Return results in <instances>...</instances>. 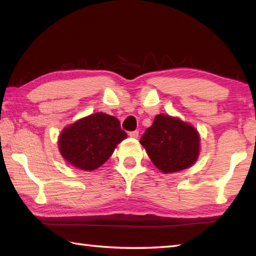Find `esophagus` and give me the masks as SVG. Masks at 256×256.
Returning <instances> with one entry per match:
<instances>
[{
    "mask_svg": "<svg viewBox=\"0 0 256 256\" xmlns=\"http://www.w3.org/2000/svg\"><path fill=\"white\" fill-rule=\"evenodd\" d=\"M128 135H130V136H131V138H138V131H136V130H135V131L130 132Z\"/></svg>",
    "mask_w": 256,
    "mask_h": 256,
    "instance_id": "34e87169",
    "label": "esophagus"
}]
</instances>
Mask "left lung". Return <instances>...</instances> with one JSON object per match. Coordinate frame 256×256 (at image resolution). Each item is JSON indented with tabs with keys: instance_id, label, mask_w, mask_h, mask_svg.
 <instances>
[{
	"instance_id": "left-lung-1",
	"label": "left lung",
	"mask_w": 256,
	"mask_h": 256,
	"mask_svg": "<svg viewBox=\"0 0 256 256\" xmlns=\"http://www.w3.org/2000/svg\"><path fill=\"white\" fill-rule=\"evenodd\" d=\"M199 140L197 130L190 124L158 114L140 142L154 165L166 174L186 170L194 164L199 155Z\"/></svg>"
}]
</instances>
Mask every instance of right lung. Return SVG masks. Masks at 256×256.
Returning a JSON list of instances; mask_svg holds the SVG:
<instances>
[{"instance_id":"add662e5","label":"right lung","mask_w":256,"mask_h":256,"mask_svg":"<svg viewBox=\"0 0 256 256\" xmlns=\"http://www.w3.org/2000/svg\"><path fill=\"white\" fill-rule=\"evenodd\" d=\"M124 138L126 133L118 120L99 112L64 128L59 136V150L74 167L94 170L104 164Z\"/></svg>"}]
</instances>
